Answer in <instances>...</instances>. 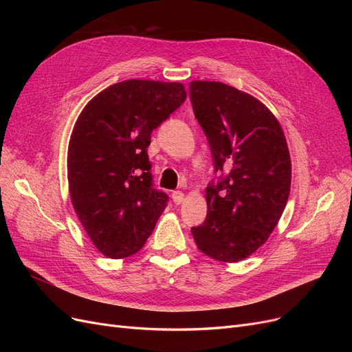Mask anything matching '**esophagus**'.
<instances>
[{
  "label": "esophagus",
  "mask_w": 352,
  "mask_h": 352,
  "mask_svg": "<svg viewBox=\"0 0 352 352\" xmlns=\"http://www.w3.org/2000/svg\"><path fill=\"white\" fill-rule=\"evenodd\" d=\"M172 198H173L175 204L179 206V204H182V202H184L185 195H184V192H180V190H175V192L172 194Z\"/></svg>",
  "instance_id": "34e87169"
}]
</instances>
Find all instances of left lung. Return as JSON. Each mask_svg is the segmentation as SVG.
<instances>
[{
	"mask_svg": "<svg viewBox=\"0 0 352 352\" xmlns=\"http://www.w3.org/2000/svg\"><path fill=\"white\" fill-rule=\"evenodd\" d=\"M192 110L210 145L214 173L207 217L190 229L208 257L236 263L269 239L291 190L282 127L258 100L220 82L189 83Z\"/></svg>",
	"mask_w": 352,
	"mask_h": 352,
	"instance_id": "8db88e82",
	"label": "left lung"
}]
</instances>
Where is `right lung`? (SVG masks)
<instances>
[{
	"instance_id": "obj_1",
	"label": "right lung",
	"mask_w": 352,
	"mask_h": 352,
	"mask_svg": "<svg viewBox=\"0 0 352 352\" xmlns=\"http://www.w3.org/2000/svg\"><path fill=\"white\" fill-rule=\"evenodd\" d=\"M185 100L182 83L124 80L94 97L74 124L67 151L72 204L110 258L140 251L167 207L146 150L153 131Z\"/></svg>"
}]
</instances>
